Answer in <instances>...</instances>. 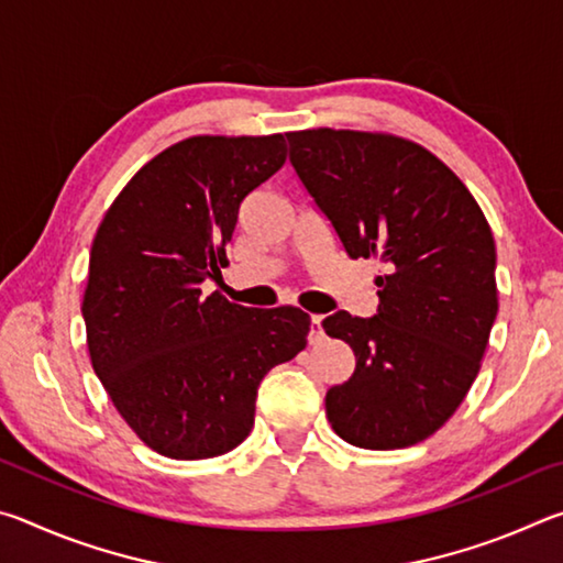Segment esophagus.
I'll list each match as a JSON object with an SVG mask.
<instances>
[{"instance_id":"1","label":"esophagus","mask_w":563,"mask_h":563,"mask_svg":"<svg viewBox=\"0 0 563 563\" xmlns=\"http://www.w3.org/2000/svg\"><path fill=\"white\" fill-rule=\"evenodd\" d=\"M322 318L320 316H310V332H308V342L310 345H318L325 338V332H322Z\"/></svg>"}]
</instances>
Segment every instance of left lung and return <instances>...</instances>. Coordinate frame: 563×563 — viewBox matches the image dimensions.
Returning a JSON list of instances; mask_svg holds the SVG:
<instances>
[{"instance_id":"8db88e82","label":"left lung","mask_w":563,"mask_h":563,"mask_svg":"<svg viewBox=\"0 0 563 563\" xmlns=\"http://www.w3.org/2000/svg\"><path fill=\"white\" fill-rule=\"evenodd\" d=\"M302 186L350 258H375L377 316L322 320L355 352V373L325 395L342 440L402 450L454 415L482 367L499 310L492 228L432 151L385 131L285 133Z\"/></svg>"}]
</instances>
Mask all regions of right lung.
Wrapping results in <instances>:
<instances>
[{
    "label": "right lung",
    "mask_w": 563,
    "mask_h": 563,
    "mask_svg": "<svg viewBox=\"0 0 563 563\" xmlns=\"http://www.w3.org/2000/svg\"><path fill=\"white\" fill-rule=\"evenodd\" d=\"M285 156L283 133L178 141L136 170L93 235L81 302L91 367L123 422L170 460L235 450L261 379L308 345L300 308L201 295L228 265L243 198Z\"/></svg>",
    "instance_id": "right-lung-1"
}]
</instances>
